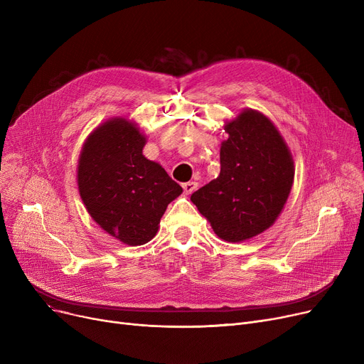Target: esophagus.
I'll return each mask as SVG.
<instances>
[{"instance_id": "esophagus-1", "label": "esophagus", "mask_w": 364, "mask_h": 364, "mask_svg": "<svg viewBox=\"0 0 364 364\" xmlns=\"http://www.w3.org/2000/svg\"><path fill=\"white\" fill-rule=\"evenodd\" d=\"M198 183L196 181H187V183H184L183 184V188H184V192L187 193V195H190V193H193L195 190L198 188Z\"/></svg>"}]
</instances>
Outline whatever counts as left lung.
Returning <instances> with one entry per match:
<instances>
[{
	"label": "left lung",
	"mask_w": 364,
	"mask_h": 364,
	"mask_svg": "<svg viewBox=\"0 0 364 364\" xmlns=\"http://www.w3.org/2000/svg\"><path fill=\"white\" fill-rule=\"evenodd\" d=\"M220 176L192 195L215 235L243 242L277 220L294 183V159L274 124L246 109L224 125Z\"/></svg>",
	"instance_id": "left-lung-1"
}]
</instances>
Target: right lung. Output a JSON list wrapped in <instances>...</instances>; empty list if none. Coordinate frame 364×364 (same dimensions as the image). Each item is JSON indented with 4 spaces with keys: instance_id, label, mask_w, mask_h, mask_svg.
<instances>
[{
    "instance_id": "right-lung-1",
    "label": "right lung",
    "mask_w": 364,
    "mask_h": 364,
    "mask_svg": "<svg viewBox=\"0 0 364 364\" xmlns=\"http://www.w3.org/2000/svg\"><path fill=\"white\" fill-rule=\"evenodd\" d=\"M144 144L136 124L112 118L90 134L78 162V188L88 214L131 246L155 237L168 203L183 193L159 164L144 158Z\"/></svg>"
}]
</instances>
